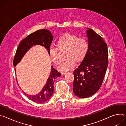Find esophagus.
Instances as JSON below:
<instances>
[{
  "label": "esophagus",
  "instance_id": "esophagus-1",
  "mask_svg": "<svg viewBox=\"0 0 126 126\" xmlns=\"http://www.w3.org/2000/svg\"><path fill=\"white\" fill-rule=\"evenodd\" d=\"M66 73H67L66 72H61V74H62V75H65Z\"/></svg>",
  "mask_w": 126,
  "mask_h": 126
}]
</instances>
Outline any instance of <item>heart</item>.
Instances as JSON below:
<instances>
[{
  "mask_svg": "<svg viewBox=\"0 0 126 126\" xmlns=\"http://www.w3.org/2000/svg\"><path fill=\"white\" fill-rule=\"evenodd\" d=\"M59 49H67V60L61 62L57 67L60 71H68L72 69L76 65V60L80 61L86 56L88 51V43L87 40L81 37H78L76 35L66 34L60 37L57 42ZM49 54L52 61L58 64L59 58L58 49L51 46L49 48Z\"/></svg>",
  "mask_w": 126,
  "mask_h": 126,
  "instance_id": "obj_1",
  "label": "heart"
}]
</instances>
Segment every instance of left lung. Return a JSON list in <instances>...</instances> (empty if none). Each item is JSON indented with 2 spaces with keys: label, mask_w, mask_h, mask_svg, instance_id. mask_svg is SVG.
<instances>
[{
  "label": "left lung",
  "mask_w": 126,
  "mask_h": 126,
  "mask_svg": "<svg viewBox=\"0 0 126 126\" xmlns=\"http://www.w3.org/2000/svg\"><path fill=\"white\" fill-rule=\"evenodd\" d=\"M86 33L88 51L73 72V92L81 98L90 97L98 91L103 83L108 65L107 45L102 37L89 28Z\"/></svg>",
  "instance_id": "8db88e82"
}]
</instances>
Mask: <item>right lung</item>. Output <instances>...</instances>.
Instances as JSON below:
<instances>
[{"instance_id": "obj_1", "label": "right lung", "mask_w": 126, "mask_h": 126, "mask_svg": "<svg viewBox=\"0 0 126 126\" xmlns=\"http://www.w3.org/2000/svg\"><path fill=\"white\" fill-rule=\"evenodd\" d=\"M53 39V36L51 32L45 29L37 30L28 35L21 41L17 49L13 60L14 66L15 67L18 63L20 62L27 52L33 46L39 45L43 46L48 51L49 54V48ZM15 71L16 73V69H15ZM60 76L61 73L58 72L52 66L49 77L46 83L39 93L35 95H30L23 92V91H22L24 95L31 101L38 103H44L50 99L53 95L55 79Z\"/></svg>"}]
</instances>
